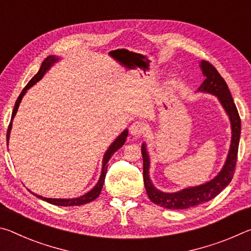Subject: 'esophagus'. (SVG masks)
<instances>
[{"label": "esophagus", "instance_id": "34e87169", "mask_svg": "<svg viewBox=\"0 0 251 251\" xmlns=\"http://www.w3.org/2000/svg\"><path fill=\"white\" fill-rule=\"evenodd\" d=\"M146 125L144 122L141 121H136L134 122L131 126L129 127V131L130 134L134 136V137H141L144 134L146 133Z\"/></svg>", "mask_w": 251, "mask_h": 251}]
</instances>
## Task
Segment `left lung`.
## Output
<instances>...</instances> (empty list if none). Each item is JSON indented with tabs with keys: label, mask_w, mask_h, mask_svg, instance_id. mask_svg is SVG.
<instances>
[{
	"label": "left lung",
	"mask_w": 251,
	"mask_h": 251,
	"mask_svg": "<svg viewBox=\"0 0 251 251\" xmlns=\"http://www.w3.org/2000/svg\"><path fill=\"white\" fill-rule=\"evenodd\" d=\"M201 70L203 75H206L205 82L202 83L199 90L202 92L211 93L216 96H218L220 103L226 109L231 122L232 137L230 151L227 157L226 164L223 168V171L219 173L217 177L210 180L207 184L201 186L193 187V188H187L181 192L167 194L161 193L157 190L152 186L151 181L148 176V167H150V158L146 152V147L143 144L142 155H143V176H144V185H145L146 192L151 201L159 205L160 207L167 208V209H187V208L197 206L199 203L209 201L210 199L215 198L217 195L222 193V190L229 185L231 181L233 174L236 171L237 157H238V146H239L240 131H241V122L240 116L238 114L236 104L233 103V100L230 94V91L227 86V83L222 77V75L218 73L216 67L209 62H201Z\"/></svg>",
	"instance_id": "obj_1"
}]
</instances>
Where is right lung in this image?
Returning <instances> with one entry per match:
<instances>
[{
  "label": "right lung",
  "mask_w": 251,
  "mask_h": 251,
  "mask_svg": "<svg viewBox=\"0 0 251 251\" xmlns=\"http://www.w3.org/2000/svg\"><path fill=\"white\" fill-rule=\"evenodd\" d=\"M57 58H55L53 56H49L46 59H44V62L42 63V66L39 71V73H37L34 77L29 80V82L26 84V86L23 88V91L21 92L20 96L18 97V100H16V103L15 106L13 108V113H12V117H11V122L10 124H8L7 127V133H6V143H8V137H10V131L12 128V121H13V118L15 116L16 112H18V108H19V105L21 103V100H22V97L24 96L25 93L28 90L29 87L33 86L34 84H35L37 80H40L42 78V76L45 74V72L50 69V66L53 64L54 62H56ZM127 135H128V131L124 130L123 133L118 136L117 139L115 142L112 144V146L108 148V151H106V154L104 156V163H103V169H101V175L99 182H97V185L93 188L91 192H88L86 195H84V196L79 197V198H74V199H53V198H44L42 196H39V195H35L36 197H39L41 199H43V201H48L50 203H53V205H56V206H79V205H84V203H87V202H91L92 201H94L97 197H99V195L101 192V188H103V185H104V181H105V176H106V173H107V163L110 157L113 156L114 152H115L118 148H121L123 145H124V143L126 141V137Z\"/></svg>",
  "instance_id": "add662e5"
}]
</instances>
